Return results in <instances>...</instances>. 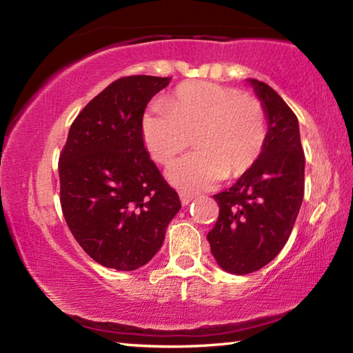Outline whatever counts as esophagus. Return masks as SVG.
<instances>
[{"mask_svg":"<svg viewBox=\"0 0 353 353\" xmlns=\"http://www.w3.org/2000/svg\"><path fill=\"white\" fill-rule=\"evenodd\" d=\"M179 198H181V202H182V205H188L191 201H193V198L194 196L191 194V193H185V191H181V193H179Z\"/></svg>","mask_w":353,"mask_h":353,"instance_id":"1","label":"esophagus"}]
</instances>
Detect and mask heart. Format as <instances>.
Listing matches in <instances>:
<instances>
[{
    "label": "heart",
    "instance_id": "1",
    "mask_svg": "<svg viewBox=\"0 0 353 353\" xmlns=\"http://www.w3.org/2000/svg\"><path fill=\"white\" fill-rule=\"evenodd\" d=\"M198 151L171 166L170 181L185 191L208 190L246 174L268 141L261 103L234 87L213 82L182 83L143 117V139L155 162L170 165L191 143Z\"/></svg>",
    "mask_w": 353,
    "mask_h": 353
}]
</instances>
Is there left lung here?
Returning <instances> with one entry per match:
<instances>
[{
	"label": "left lung",
	"mask_w": 353,
	"mask_h": 353,
	"mask_svg": "<svg viewBox=\"0 0 353 353\" xmlns=\"http://www.w3.org/2000/svg\"><path fill=\"white\" fill-rule=\"evenodd\" d=\"M266 112L268 141L252 170L213 198L219 216L207 240L224 271L261 270L288 241L305 187V155L297 117L268 83L250 79Z\"/></svg>",
	"instance_id": "obj_1"
}]
</instances>
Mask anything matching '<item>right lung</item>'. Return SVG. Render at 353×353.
Wrapping results in <instances>:
<instances>
[{"instance_id": "1", "label": "right lung", "mask_w": 353, "mask_h": 353, "mask_svg": "<svg viewBox=\"0 0 353 353\" xmlns=\"http://www.w3.org/2000/svg\"><path fill=\"white\" fill-rule=\"evenodd\" d=\"M171 77L126 76L81 110L59 157L68 229L94 261L134 271L152 259L181 210L176 190L149 157L143 113Z\"/></svg>"}]
</instances>
